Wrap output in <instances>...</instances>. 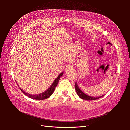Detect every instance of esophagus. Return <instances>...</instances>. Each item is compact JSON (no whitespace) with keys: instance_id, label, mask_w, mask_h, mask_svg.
<instances>
[{"instance_id":"esophagus-1","label":"esophagus","mask_w":130,"mask_h":130,"mask_svg":"<svg viewBox=\"0 0 130 130\" xmlns=\"http://www.w3.org/2000/svg\"><path fill=\"white\" fill-rule=\"evenodd\" d=\"M74 69V67L73 65L68 64L66 67V71H69V70H73Z\"/></svg>"}]
</instances>
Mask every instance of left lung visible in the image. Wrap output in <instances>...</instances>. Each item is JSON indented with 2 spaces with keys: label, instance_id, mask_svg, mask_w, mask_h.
<instances>
[{
  "label": "left lung",
  "instance_id": "left-lung-1",
  "mask_svg": "<svg viewBox=\"0 0 130 130\" xmlns=\"http://www.w3.org/2000/svg\"><path fill=\"white\" fill-rule=\"evenodd\" d=\"M75 88L76 92L77 93V95L79 96V97L81 98V99H84V100H95V99H99V98H100L104 96V95H103V96H99V97H92V96H90L87 95H86V94H85V93H84L83 92H82L81 90L80 89V88H78L76 82H75Z\"/></svg>",
  "mask_w": 130,
  "mask_h": 130
}]
</instances>
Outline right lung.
Listing matches in <instances>:
<instances>
[{
    "instance_id": "add662e5",
    "label": "right lung",
    "mask_w": 130,
    "mask_h": 130,
    "mask_svg": "<svg viewBox=\"0 0 130 130\" xmlns=\"http://www.w3.org/2000/svg\"><path fill=\"white\" fill-rule=\"evenodd\" d=\"M63 74V73H61L60 75H59L56 78V79H55L53 83L52 84V86L47 89L46 91L44 93L40 94H37V95H32V94H30L27 93H25L24 90H23L22 89L20 88V89L21 90V91L24 93V94H25V95H26L27 96H28L30 98H32V99H36V100H44L45 99H47L49 97H50L52 94L54 93V91L55 89V87H56V86L58 84V82L60 79L61 76H62ZM19 87V86H18Z\"/></svg>"
}]
</instances>
